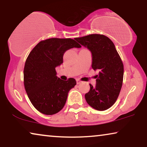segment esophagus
Listing matches in <instances>:
<instances>
[{
	"instance_id": "obj_1",
	"label": "esophagus",
	"mask_w": 147,
	"mask_h": 147,
	"mask_svg": "<svg viewBox=\"0 0 147 147\" xmlns=\"http://www.w3.org/2000/svg\"><path fill=\"white\" fill-rule=\"evenodd\" d=\"M81 82H82V81H80V80H76V83H77L78 84H80Z\"/></svg>"
}]
</instances>
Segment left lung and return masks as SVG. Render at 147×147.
<instances>
[{"mask_svg":"<svg viewBox=\"0 0 147 147\" xmlns=\"http://www.w3.org/2000/svg\"><path fill=\"white\" fill-rule=\"evenodd\" d=\"M75 40L92 53V67L99 71L95 86L85 94L86 102L98 111L109 109L115 104L123 79V64L112 41L101 34H90Z\"/></svg>","mask_w":147,"mask_h":147,"instance_id":"obj_1","label":"left lung"}]
</instances>
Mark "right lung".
I'll use <instances>...</instances> for the list:
<instances>
[{
    "label": "right lung",
    "mask_w": 147,
    "mask_h": 147,
    "mask_svg": "<svg viewBox=\"0 0 147 147\" xmlns=\"http://www.w3.org/2000/svg\"><path fill=\"white\" fill-rule=\"evenodd\" d=\"M81 45L71 38H50L38 43L30 53L24 69V84L28 98L37 110L45 115L58 113L66 103L68 93L76 82L57 76L55 68L63 63V55Z\"/></svg>",
    "instance_id": "obj_1"
}]
</instances>
